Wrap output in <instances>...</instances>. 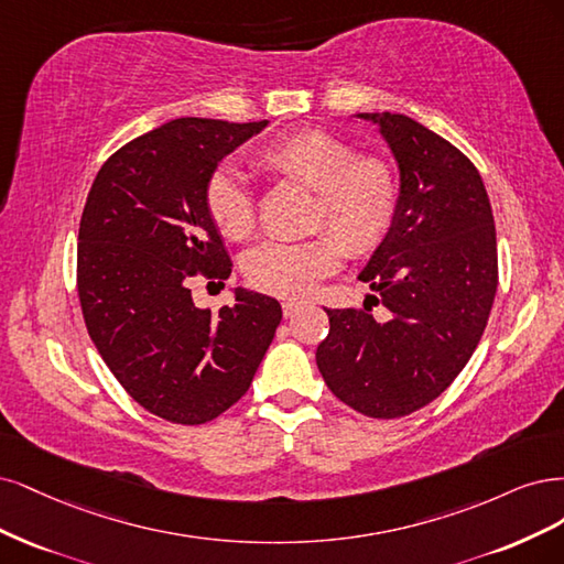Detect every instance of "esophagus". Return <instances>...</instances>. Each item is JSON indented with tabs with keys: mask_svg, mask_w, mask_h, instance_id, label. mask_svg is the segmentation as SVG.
Returning a JSON list of instances; mask_svg holds the SVG:
<instances>
[{
	"mask_svg": "<svg viewBox=\"0 0 564 564\" xmlns=\"http://www.w3.org/2000/svg\"><path fill=\"white\" fill-rule=\"evenodd\" d=\"M281 306H283V316H285V318H290V316L300 312V306H302V304H300V302H295V300H288V302H283Z\"/></svg>",
	"mask_w": 564,
	"mask_h": 564,
	"instance_id": "esophagus-1",
	"label": "esophagus"
}]
</instances>
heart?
<instances>
[{"mask_svg": "<svg viewBox=\"0 0 564 564\" xmlns=\"http://www.w3.org/2000/svg\"><path fill=\"white\" fill-rule=\"evenodd\" d=\"M258 166L316 189L312 227L330 229L304 241H267L246 258V279L276 297H304L330 276L341 256L370 258L387 241L401 204V183L391 161L356 154L354 144L325 129L279 135L256 156ZM204 202L215 229L229 241H243L256 229V198L239 175H210Z\"/></svg>", "mask_w": 564, "mask_h": 564, "instance_id": "b5f03b06", "label": "heart"}]
</instances>
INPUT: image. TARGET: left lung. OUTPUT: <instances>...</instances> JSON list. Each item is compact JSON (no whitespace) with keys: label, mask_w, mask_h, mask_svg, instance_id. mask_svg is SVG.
<instances>
[{"label":"left lung","mask_w":564,"mask_h":564,"mask_svg":"<svg viewBox=\"0 0 564 564\" xmlns=\"http://www.w3.org/2000/svg\"><path fill=\"white\" fill-rule=\"evenodd\" d=\"M379 126L401 171V204L360 281L392 316L325 308L316 349L328 389L356 412L395 420L435 401L474 356L499 283L492 206L478 169L405 115H358Z\"/></svg>","instance_id":"left-lung-1"}]
</instances>
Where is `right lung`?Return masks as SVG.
I'll list each match as a JSON object with an SVG mask.
<instances>
[{
    "label": "right lung",
    "instance_id": "1",
    "mask_svg": "<svg viewBox=\"0 0 564 564\" xmlns=\"http://www.w3.org/2000/svg\"><path fill=\"white\" fill-rule=\"evenodd\" d=\"M267 121L185 117L126 142L102 163L79 225L77 290L86 330L138 405L196 426L248 391L281 304L236 290L213 314L192 279L225 288L231 262L204 192L217 163Z\"/></svg>",
    "mask_w": 564,
    "mask_h": 564
}]
</instances>
